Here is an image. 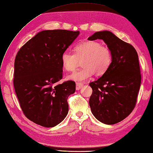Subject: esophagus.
<instances>
[{"label":"esophagus","mask_w":153,"mask_h":153,"mask_svg":"<svg viewBox=\"0 0 153 153\" xmlns=\"http://www.w3.org/2000/svg\"><path fill=\"white\" fill-rule=\"evenodd\" d=\"M83 84L80 83V82H76V89L78 91V90H80L82 87H83Z\"/></svg>","instance_id":"34e87169"}]
</instances>
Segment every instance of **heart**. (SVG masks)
<instances>
[{
    "mask_svg": "<svg viewBox=\"0 0 153 153\" xmlns=\"http://www.w3.org/2000/svg\"><path fill=\"white\" fill-rule=\"evenodd\" d=\"M81 60L83 68L69 75V79L82 82L94 73L97 76L104 75L112 64L113 54L109 47L98 41L88 40L75 46L74 53L64 51L61 55L62 66L68 71H75Z\"/></svg>",
    "mask_w": 153,
    "mask_h": 153,
    "instance_id": "1",
    "label": "heart"
}]
</instances>
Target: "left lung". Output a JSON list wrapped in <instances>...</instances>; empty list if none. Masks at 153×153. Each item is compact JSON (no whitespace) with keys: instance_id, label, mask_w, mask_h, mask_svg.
<instances>
[{"instance_id":"8db88e82","label":"left lung","mask_w":153,"mask_h":153,"mask_svg":"<svg viewBox=\"0 0 153 153\" xmlns=\"http://www.w3.org/2000/svg\"><path fill=\"white\" fill-rule=\"evenodd\" d=\"M102 39L111 50L113 62L100 78L91 82L89 106L94 117L107 125L125 119L134 109L141 84L138 56L134 48L109 31L94 33L89 40Z\"/></svg>"}]
</instances>
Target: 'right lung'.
<instances>
[{
  "mask_svg": "<svg viewBox=\"0 0 153 153\" xmlns=\"http://www.w3.org/2000/svg\"><path fill=\"white\" fill-rule=\"evenodd\" d=\"M79 33L65 30L42 31L16 55L15 93L24 114L36 124L53 127L67 116L68 98L75 92V82L58 84L62 78L61 55Z\"/></svg>",
  "mask_w": 153,
  "mask_h": 153,
  "instance_id": "right-lung-1",
  "label": "right lung"
}]
</instances>
